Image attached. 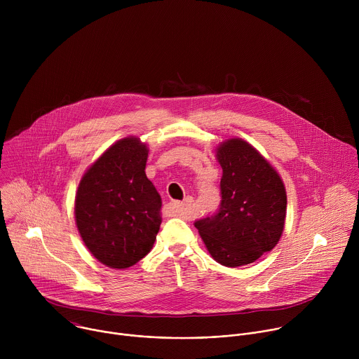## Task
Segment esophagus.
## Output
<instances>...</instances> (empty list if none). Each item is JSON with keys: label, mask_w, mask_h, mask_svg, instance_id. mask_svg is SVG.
I'll return each instance as SVG.
<instances>
[{"label": "esophagus", "mask_w": 359, "mask_h": 359, "mask_svg": "<svg viewBox=\"0 0 359 359\" xmlns=\"http://www.w3.org/2000/svg\"><path fill=\"white\" fill-rule=\"evenodd\" d=\"M191 204H193V198L191 197H186L183 201H176L175 203V208H176V210H177V213L180 216H184L187 213V210L191 208Z\"/></svg>", "instance_id": "obj_1"}]
</instances>
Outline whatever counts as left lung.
Returning <instances> with one entry per match:
<instances>
[{"label": "left lung", "mask_w": 359, "mask_h": 359, "mask_svg": "<svg viewBox=\"0 0 359 359\" xmlns=\"http://www.w3.org/2000/svg\"><path fill=\"white\" fill-rule=\"evenodd\" d=\"M217 159L223 169L220 206L196 220L194 227L217 263L245 266L278 243L287 212L285 187L273 166L241 139L222 143Z\"/></svg>", "instance_id": "obj_1"}]
</instances>
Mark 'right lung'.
Listing matches in <instances>:
<instances>
[{"instance_id": "1", "label": "right lung", "mask_w": 359, "mask_h": 359, "mask_svg": "<svg viewBox=\"0 0 359 359\" xmlns=\"http://www.w3.org/2000/svg\"><path fill=\"white\" fill-rule=\"evenodd\" d=\"M147 151L137 137L116 142L86 170L76 191L79 234L111 269L142 260L161 229L162 198L144 173Z\"/></svg>"}]
</instances>
